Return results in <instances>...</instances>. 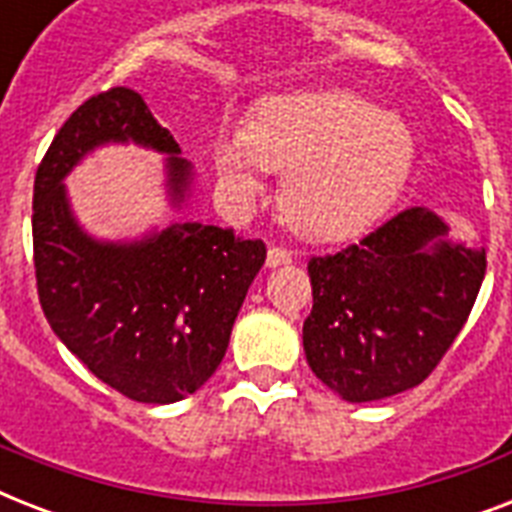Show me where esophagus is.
Here are the masks:
<instances>
[{
    "mask_svg": "<svg viewBox=\"0 0 512 512\" xmlns=\"http://www.w3.org/2000/svg\"><path fill=\"white\" fill-rule=\"evenodd\" d=\"M292 263V252L281 247H271L268 249V255H265V265L268 268H279V265H289Z\"/></svg>",
    "mask_w": 512,
    "mask_h": 512,
    "instance_id": "esophagus-1",
    "label": "esophagus"
}]
</instances>
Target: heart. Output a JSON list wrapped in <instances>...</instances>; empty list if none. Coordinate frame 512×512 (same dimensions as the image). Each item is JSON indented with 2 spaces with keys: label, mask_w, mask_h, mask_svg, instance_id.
I'll use <instances>...</instances> for the list:
<instances>
[{
  "label": "heart",
  "mask_w": 512,
  "mask_h": 512,
  "mask_svg": "<svg viewBox=\"0 0 512 512\" xmlns=\"http://www.w3.org/2000/svg\"><path fill=\"white\" fill-rule=\"evenodd\" d=\"M414 138L396 114L342 90L260 100L244 132L212 151L217 188L233 204L260 191V172H287L289 223L316 241H345L380 220L404 191Z\"/></svg>",
  "instance_id": "heart-1"
}]
</instances>
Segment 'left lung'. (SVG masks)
<instances>
[{"label": "left lung", "instance_id": "obj_1", "mask_svg": "<svg viewBox=\"0 0 512 512\" xmlns=\"http://www.w3.org/2000/svg\"><path fill=\"white\" fill-rule=\"evenodd\" d=\"M308 366L342 401L364 404L420 385L468 321L486 249L449 239L428 207L401 215L337 255L308 263Z\"/></svg>", "mask_w": 512, "mask_h": 512}]
</instances>
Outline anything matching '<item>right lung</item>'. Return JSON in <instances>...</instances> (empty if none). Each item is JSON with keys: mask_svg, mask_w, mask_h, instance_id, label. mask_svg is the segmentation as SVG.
Masks as SVG:
<instances>
[{"mask_svg": "<svg viewBox=\"0 0 512 512\" xmlns=\"http://www.w3.org/2000/svg\"><path fill=\"white\" fill-rule=\"evenodd\" d=\"M130 143L164 156L167 204L188 207L196 172L170 130L135 90L100 92L68 116L36 170V287L52 332L98 380L140 404H175L223 361L265 244L204 223L92 236L74 215L66 177L92 151Z\"/></svg>", "mask_w": 512, "mask_h": 512, "instance_id": "obj_1", "label": "right lung"}]
</instances>
